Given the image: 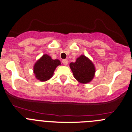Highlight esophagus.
<instances>
[{
  "mask_svg": "<svg viewBox=\"0 0 132 132\" xmlns=\"http://www.w3.org/2000/svg\"><path fill=\"white\" fill-rule=\"evenodd\" d=\"M62 62L64 65H67L68 64V61L67 59H63L62 61Z\"/></svg>",
  "mask_w": 132,
  "mask_h": 132,
  "instance_id": "34e87169",
  "label": "esophagus"
}]
</instances>
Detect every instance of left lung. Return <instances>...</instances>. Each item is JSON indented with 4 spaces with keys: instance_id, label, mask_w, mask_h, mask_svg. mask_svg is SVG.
<instances>
[{
    "instance_id": "1",
    "label": "left lung",
    "mask_w": 132,
    "mask_h": 132,
    "mask_svg": "<svg viewBox=\"0 0 132 132\" xmlns=\"http://www.w3.org/2000/svg\"><path fill=\"white\" fill-rule=\"evenodd\" d=\"M70 66L74 77L80 83H88L94 77L95 73L94 64L85 55H82L77 58L75 62H71Z\"/></svg>"
}]
</instances>
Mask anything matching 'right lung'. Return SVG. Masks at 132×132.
Listing matches in <instances>:
<instances>
[{
	"label": "right lung",
	"mask_w": 132,
	"mask_h": 132,
	"mask_svg": "<svg viewBox=\"0 0 132 132\" xmlns=\"http://www.w3.org/2000/svg\"><path fill=\"white\" fill-rule=\"evenodd\" d=\"M60 64L61 62L59 60H53L49 55L46 54L43 55L34 66V73L36 77L43 82L49 80L52 77L57 66Z\"/></svg>",
	"instance_id": "obj_1"
}]
</instances>
